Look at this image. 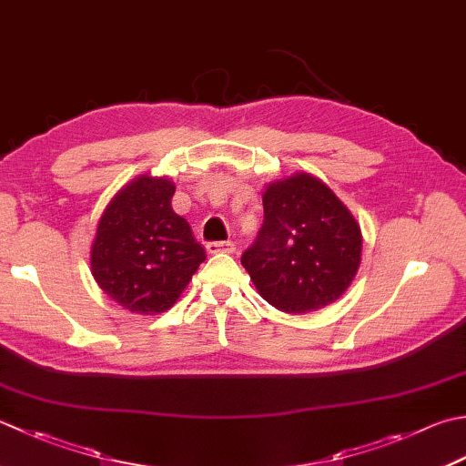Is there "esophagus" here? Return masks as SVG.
I'll list each match as a JSON object with an SVG mask.
<instances>
[{
  "mask_svg": "<svg viewBox=\"0 0 466 466\" xmlns=\"http://www.w3.org/2000/svg\"><path fill=\"white\" fill-rule=\"evenodd\" d=\"M206 250L209 254H220V252H226V254H232L236 250V244L232 240H226V242H208L206 244Z\"/></svg>",
  "mask_w": 466,
  "mask_h": 466,
  "instance_id": "obj_1",
  "label": "esophagus"
}]
</instances>
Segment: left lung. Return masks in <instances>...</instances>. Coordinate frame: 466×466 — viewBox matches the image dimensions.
<instances>
[{
  "mask_svg": "<svg viewBox=\"0 0 466 466\" xmlns=\"http://www.w3.org/2000/svg\"><path fill=\"white\" fill-rule=\"evenodd\" d=\"M262 206L257 240L240 258L258 293L293 315L339 299L361 260V232L350 209L307 173L268 186Z\"/></svg>",
  "mask_w": 466,
  "mask_h": 466,
  "instance_id": "8db88e82",
  "label": "left lung"
}]
</instances>
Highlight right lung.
I'll return each mask as SVG.
<instances>
[{"instance_id": "right-lung-1", "label": "right lung", "mask_w": 466, "mask_h": 466, "mask_svg": "<svg viewBox=\"0 0 466 466\" xmlns=\"http://www.w3.org/2000/svg\"><path fill=\"white\" fill-rule=\"evenodd\" d=\"M171 181L141 176L113 198L96 228L90 268L98 287L133 313L167 311L206 260L171 208Z\"/></svg>"}]
</instances>
